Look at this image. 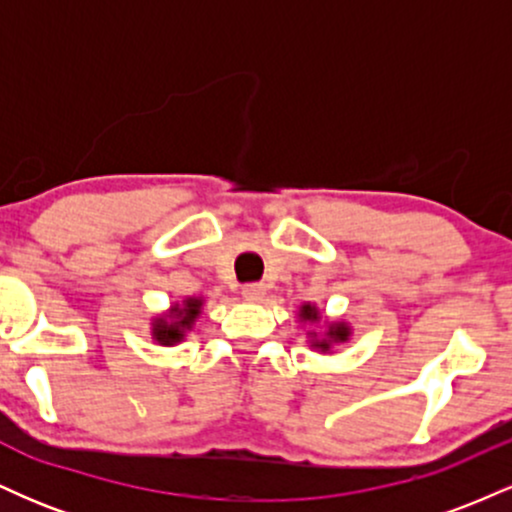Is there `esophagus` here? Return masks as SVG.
<instances>
[{"label":"esophagus","mask_w":512,"mask_h":512,"mask_svg":"<svg viewBox=\"0 0 512 512\" xmlns=\"http://www.w3.org/2000/svg\"><path fill=\"white\" fill-rule=\"evenodd\" d=\"M264 293H267L264 284H245L243 286V298L250 303H260L264 298Z\"/></svg>","instance_id":"esophagus-1"}]
</instances>
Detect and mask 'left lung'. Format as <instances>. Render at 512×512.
Segmentation results:
<instances>
[{"label":"left lung","instance_id":"8db88e82","mask_svg":"<svg viewBox=\"0 0 512 512\" xmlns=\"http://www.w3.org/2000/svg\"><path fill=\"white\" fill-rule=\"evenodd\" d=\"M298 317H301V322H313V325H317V322L322 320V313L313 303H303L301 308H298ZM349 337H351V327L346 325V322H325V330L308 332L310 346L317 351H322V354L332 351V346L349 342Z\"/></svg>","mask_w":512,"mask_h":512}]
</instances>
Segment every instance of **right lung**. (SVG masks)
<instances>
[{"label": "right lung", "mask_w": 512, "mask_h": 512, "mask_svg": "<svg viewBox=\"0 0 512 512\" xmlns=\"http://www.w3.org/2000/svg\"><path fill=\"white\" fill-rule=\"evenodd\" d=\"M202 298H185L182 303L170 305L163 315L154 317L151 322V337L161 346H175L187 337V332L195 327L197 317L202 315Z\"/></svg>", "instance_id": "obj_1"}]
</instances>
